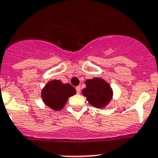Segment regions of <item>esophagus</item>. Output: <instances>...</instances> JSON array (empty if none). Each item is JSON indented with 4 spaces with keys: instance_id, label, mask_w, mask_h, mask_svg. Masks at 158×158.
Masks as SVG:
<instances>
[{
    "instance_id": "esophagus-1",
    "label": "esophagus",
    "mask_w": 158,
    "mask_h": 158,
    "mask_svg": "<svg viewBox=\"0 0 158 158\" xmlns=\"http://www.w3.org/2000/svg\"><path fill=\"white\" fill-rule=\"evenodd\" d=\"M76 90H77V94H81V87H80V86H77V87H76Z\"/></svg>"
}]
</instances>
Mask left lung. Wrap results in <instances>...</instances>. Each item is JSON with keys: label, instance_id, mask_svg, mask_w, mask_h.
I'll return each instance as SVG.
<instances>
[{"label": "left lung", "instance_id": "left-lung-1", "mask_svg": "<svg viewBox=\"0 0 158 158\" xmlns=\"http://www.w3.org/2000/svg\"><path fill=\"white\" fill-rule=\"evenodd\" d=\"M86 88L82 94L90 105L97 108L106 106L112 98L113 91L110 85L101 78H93L85 81Z\"/></svg>", "mask_w": 158, "mask_h": 158}]
</instances>
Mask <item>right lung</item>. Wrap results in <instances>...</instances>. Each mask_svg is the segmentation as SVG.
<instances>
[{"label": "right lung", "mask_w": 158, "mask_h": 158, "mask_svg": "<svg viewBox=\"0 0 158 158\" xmlns=\"http://www.w3.org/2000/svg\"><path fill=\"white\" fill-rule=\"evenodd\" d=\"M76 94V89L70 84H63L58 80L48 82L41 92V97L47 106L54 110H61L69 98Z\"/></svg>", "instance_id": "1"}]
</instances>
